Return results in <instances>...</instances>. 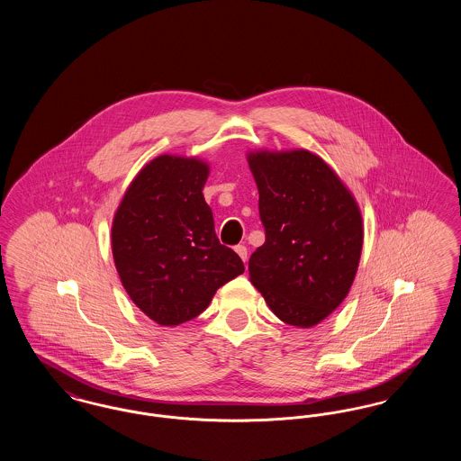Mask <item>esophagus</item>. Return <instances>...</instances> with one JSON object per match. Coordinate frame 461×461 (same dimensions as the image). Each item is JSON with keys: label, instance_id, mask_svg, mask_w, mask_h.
Instances as JSON below:
<instances>
[{"label": "esophagus", "instance_id": "esophagus-1", "mask_svg": "<svg viewBox=\"0 0 461 461\" xmlns=\"http://www.w3.org/2000/svg\"><path fill=\"white\" fill-rule=\"evenodd\" d=\"M235 250H237V254L240 256L241 261L245 263V261H247V256H249V250H247V247H245V245H237V247H235Z\"/></svg>", "mask_w": 461, "mask_h": 461}]
</instances>
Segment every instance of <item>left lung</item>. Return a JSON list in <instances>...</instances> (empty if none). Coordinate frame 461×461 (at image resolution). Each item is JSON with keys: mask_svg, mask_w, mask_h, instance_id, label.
Segmentation results:
<instances>
[{"mask_svg": "<svg viewBox=\"0 0 461 461\" xmlns=\"http://www.w3.org/2000/svg\"><path fill=\"white\" fill-rule=\"evenodd\" d=\"M247 162L266 231L249 261L250 282L284 323L311 329L351 290L363 249L359 205L329 164L304 149L254 150Z\"/></svg>", "mask_w": 461, "mask_h": 461, "instance_id": "1", "label": "left lung"}]
</instances>
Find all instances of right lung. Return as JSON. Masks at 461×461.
Instances as JSON below:
<instances>
[{"label": "right lung", "mask_w": 461, "mask_h": 461, "mask_svg": "<svg viewBox=\"0 0 461 461\" xmlns=\"http://www.w3.org/2000/svg\"><path fill=\"white\" fill-rule=\"evenodd\" d=\"M209 164L158 155L134 176L112 221V256L140 311L162 327L190 321L216 290L243 273L237 252L221 245L203 198Z\"/></svg>", "instance_id": "obj_1"}]
</instances>
